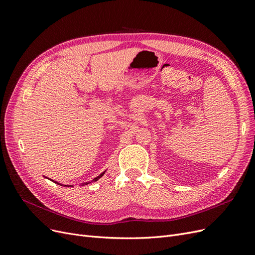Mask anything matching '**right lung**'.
<instances>
[{
	"instance_id": "right-lung-1",
	"label": "right lung",
	"mask_w": 255,
	"mask_h": 255,
	"mask_svg": "<svg viewBox=\"0 0 255 255\" xmlns=\"http://www.w3.org/2000/svg\"><path fill=\"white\" fill-rule=\"evenodd\" d=\"M105 172H106V170H105L104 172H102V174H101L100 176H97L96 178H94V179L92 180V181H97V180H98V179H101V178H102V177H103V176L105 175ZM52 181H53V180H52ZM92 181H91V182H92ZM54 182H55V183H57V184H59V185H61V186H71V185H64V184H61V183H59V182H57V181H54ZM89 183H90V182H84V183H81V184H79V186H84V185H87V184H89Z\"/></svg>"
}]
</instances>
